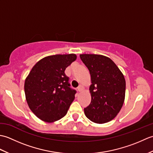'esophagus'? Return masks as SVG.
<instances>
[{
    "label": "esophagus",
    "mask_w": 153,
    "mask_h": 153,
    "mask_svg": "<svg viewBox=\"0 0 153 153\" xmlns=\"http://www.w3.org/2000/svg\"><path fill=\"white\" fill-rule=\"evenodd\" d=\"M83 89H84V87H83L82 85H80L78 87H77V90H78L79 92H81V91H83Z\"/></svg>",
    "instance_id": "34e87169"
}]
</instances>
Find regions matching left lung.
<instances>
[{"label": "left lung", "mask_w": 153, "mask_h": 153, "mask_svg": "<svg viewBox=\"0 0 153 153\" xmlns=\"http://www.w3.org/2000/svg\"><path fill=\"white\" fill-rule=\"evenodd\" d=\"M79 56L88 68L91 82L89 87L91 102L84 108L85 114L97 123L111 121L118 115L124 102V76L108 57L94 54H82Z\"/></svg>", "instance_id": "left-lung-1"}]
</instances>
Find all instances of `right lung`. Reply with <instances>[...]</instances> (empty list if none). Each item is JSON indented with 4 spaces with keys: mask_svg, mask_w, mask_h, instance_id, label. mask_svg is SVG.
<instances>
[{
    "mask_svg": "<svg viewBox=\"0 0 153 153\" xmlns=\"http://www.w3.org/2000/svg\"><path fill=\"white\" fill-rule=\"evenodd\" d=\"M76 58L75 54L46 56L35 64L25 78V99L42 121L53 123L67 114L76 91L70 89L64 71Z\"/></svg>",
    "mask_w": 153,
    "mask_h": 153,
    "instance_id": "add662e5",
    "label": "right lung"
}]
</instances>
